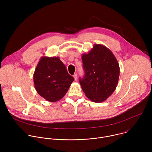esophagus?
<instances>
[{
    "instance_id": "obj_1",
    "label": "esophagus",
    "mask_w": 152,
    "mask_h": 152,
    "mask_svg": "<svg viewBox=\"0 0 152 152\" xmlns=\"http://www.w3.org/2000/svg\"><path fill=\"white\" fill-rule=\"evenodd\" d=\"M73 77H74L75 80H76L77 78V75L76 73H75L74 75H73Z\"/></svg>"
}]
</instances>
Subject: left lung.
Listing matches in <instances>:
<instances>
[{
  "mask_svg": "<svg viewBox=\"0 0 152 152\" xmlns=\"http://www.w3.org/2000/svg\"><path fill=\"white\" fill-rule=\"evenodd\" d=\"M85 72L79 79L82 89L90 100L100 103L115 91L118 84L120 67L113 53L106 46L96 44L82 56Z\"/></svg>",
  "mask_w": 152,
  "mask_h": 152,
  "instance_id": "left-lung-1",
  "label": "left lung"
}]
</instances>
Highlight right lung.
I'll use <instances>...</instances> for the list:
<instances>
[{
  "label": "right lung",
  "instance_id": "1",
  "mask_svg": "<svg viewBox=\"0 0 152 152\" xmlns=\"http://www.w3.org/2000/svg\"><path fill=\"white\" fill-rule=\"evenodd\" d=\"M74 80L59 57H41L34 73L36 91L50 102L61 100Z\"/></svg>",
  "mask_w": 152,
  "mask_h": 152
}]
</instances>
